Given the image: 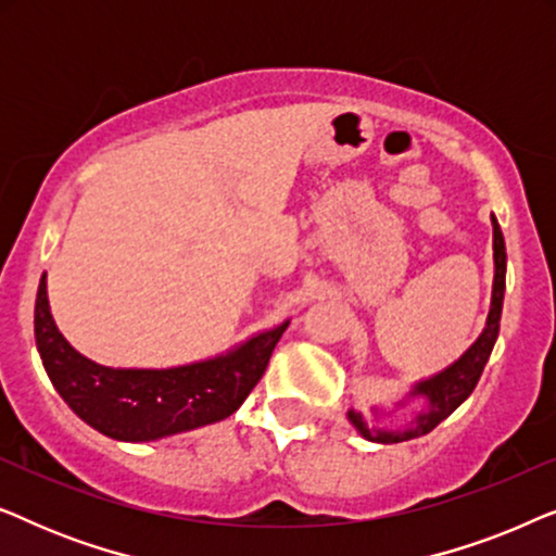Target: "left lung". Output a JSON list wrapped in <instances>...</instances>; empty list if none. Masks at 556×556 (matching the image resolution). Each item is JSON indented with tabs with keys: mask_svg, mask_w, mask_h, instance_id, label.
Masks as SVG:
<instances>
[{
	"mask_svg": "<svg viewBox=\"0 0 556 556\" xmlns=\"http://www.w3.org/2000/svg\"><path fill=\"white\" fill-rule=\"evenodd\" d=\"M493 223V263H496V276H493V295H491V311L489 321H485V329L481 337L476 339V344L468 349L466 354L460 356L458 362L451 364L440 375L425 379V382H417L409 392V397H420L428 402V409H420L415 415V422L405 430H379L369 428L367 422L362 420L359 413L349 409V420L356 430L362 432L364 438L371 440V443H402V440L420 438L432 428H438L440 422L445 420L447 415L455 413L463 402L468 400V394L476 390L478 379L483 375L485 362L493 352V344H496L498 337V321H501V306H504V288H506V245L504 235H501V227L496 217L491 215Z\"/></svg>",
	"mask_w": 556,
	"mask_h": 556,
	"instance_id": "obj_1",
	"label": "left lung"
}]
</instances>
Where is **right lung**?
I'll return each instance as SVG.
<instances>
[{"label":"right lung","mask_w":556,"mask_h":556,"mask_svg":"<svg viewBox=\"0 0 556 556\" xmlns=\"http://www.w3.org/2000/svg\"><path fill=\"white\" fill-rule=\"evenodd\" d=\"M286 324L230 354L172 369H113L86 359L52 321L48 283L35 301V339L45 371L80 420L113 440L147 443L230 417L261 382Z\"/></svg>","instance_id":"1"}]
</instances>
